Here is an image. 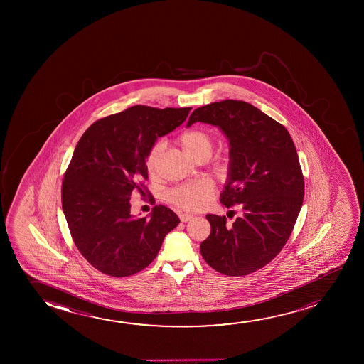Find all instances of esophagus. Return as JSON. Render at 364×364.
Returning a JSON list of instances; mask_svg holds the SVG:
<instances>
[{"mask_svg": "<svg viewBox=\"0 0 364 364\" xmlns=\"http://www.w3.org/2000/svg\"><path fill=\"white\" fill-rule=\"evenodd\" d=\"M180 220L183 221V223H188V221H190V220L193 219V215L191 214H180L179 215Z\"/></svg>", "mask_w": 364, "mask_h": 364, "instance_id": "esophagus-1", "label": "esophagus"}]
</instances>
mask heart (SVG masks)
Returning a JSON list of instances; mask_svg holds the SVG:
<instances>
[{"mask_svg":"<svg viewBox=\"0 0 364 364\" xmlns=\"http://www.w3.org/2000/svg\"><path fill=\"white\" fill-rule=\"evenodd\" d=\"M178 143L183 148L185 154L191 159H208L214 148V138L208 130L201 128H191L185 130L178 138ZM163 153V144L156 141L150 146L145 156V168L150 175L156 173L160 155ZM219 168H223V163H218ZM214 193V184L208 179H200L179 185L166 193V199L171 204L179 206L181 209L200 210L209 203L211 195Z\"/></svg>","mask_w":364,"mask_h":364,"instance_id":"obj_1","label":"heart"}]
</instances>
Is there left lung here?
I'll return each mask as SVG.
<instances>
[{
  "label": "left lung",
  "mask_w": 364,
  "mask_h": 364,
  "mask_svg": "<svg viewBox=\"0 0 364 364\" xmlns=\"http://www.w3.org/2000/svg\"><path fill=\"white\" fill-rule=\"evenodd\" d=\"M196 122L219 127L228 136L229 173L220 201L242 209L232 225L225 216L206 215L211 232L200 252L220 274H252L282 250L302 208L304 180L296 146L284 125L242 100L200 107L186 127Z\"/></svg>",
  "instance_id": "left-lung-1"
}]
</instances>
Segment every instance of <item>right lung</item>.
Masks as SVG:
<instances>
[{
    "mask_svg": "<svg viewBox=\"0 0 364 364\" xmlns=\"http://www.w3.org/2000/svg\"><path fill=\"white\" fill-rule=\"evenodd\" d=\"M190 109L134 105L95 122L75 146L62 184V208L77 249L100 272H139L179 224L164 205L138 219L130 214L129 200L132 193L150 194L146 153L158 136L183 124Z\"/></svg>",
    "mask_w": 364,
    "mask_h": 364,
    "instance_id": "right-lung-1",
    "label": "right lung"
}]
</instances>
